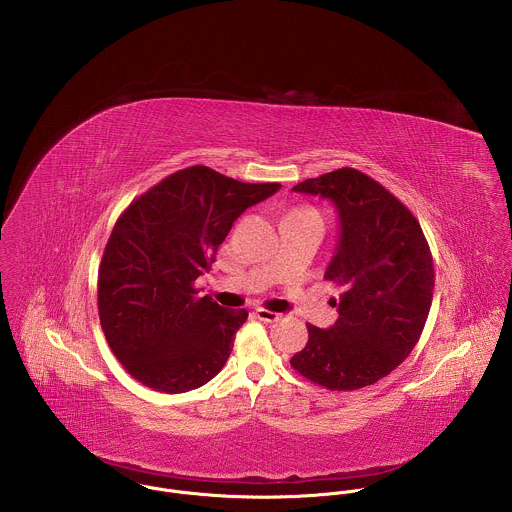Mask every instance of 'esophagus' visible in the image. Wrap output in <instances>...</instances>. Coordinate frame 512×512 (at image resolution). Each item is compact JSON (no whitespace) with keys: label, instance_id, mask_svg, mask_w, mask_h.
<instances>
[{"label":"esophagus","instance_id":"1","mask_svg":"<svg viewBox=\"0 0 512 512\" xmlns=\"http://www.w3.org/2000/svg\"><path fill=\"white\" fill-rule=\"evenodd\" d=\"M260 321H264V323H274V321H278L282 315L280 313H276V311H270V309H256V313H254Z\"/></svg>","mask_w":512,"mask_h":512}]
</instances>
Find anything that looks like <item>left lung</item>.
I'll list each match as a JSON object with an SVG mask.
<instances>
[{"instance_id": "obj_1", "label": "left lung", "mask_w": 512, "mask_h": 512, "mask_svg": "<svg viewBox=\"0 0 512 512\" xmlns=\"http://www.w3.org/2000/svg\"><path fill=\"white\" fill-rule=\"evenodd\" d=\"M292 191L333 203L339 240L325 280L339 319L307 325L305 349L290 365L329 390H359L388 376L416 347L434 297V260L416 217L380 183L343 167Z\"/></svg>"}]
</instances>
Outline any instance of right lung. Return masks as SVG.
<instances>
[{"mask_svg": "<svg viewBox=\"0 0 512 512\" xmlns=\"http://www.w3.org/2000/svg\"><path fill=\"white\" fill-rule=\"evenodd\" d=\"M280 187L193 165L116 220L98 270V315L112 353L136 380L177 394L219 374L248 311L199 297L195 280L211 270L234 220Z\"/></svg>", "mask_w": 512, "mask_h": 512, "instance_id": "add662e5", "label": "right lung"}]
</instances>
